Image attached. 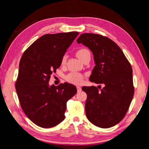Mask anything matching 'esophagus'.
<instances>
[{"instance_id": "obj_1", "label": "esophagus", "mask_w": 149, "mask_h": 149, "mask_svg": "<svg viewBox=\"0 0 149 149\" xmlns=\"http://www.w3.org/2000/svg\"><path fill=\"white\" fill-rule=\"evenodd\" d=\"M77 92H78V93L80 92L81 91V87H79V86H77Z\"/></svg>"}]
</instances>
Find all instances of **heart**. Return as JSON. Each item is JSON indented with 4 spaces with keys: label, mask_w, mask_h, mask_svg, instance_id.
<instances>
[{
    "label": "heart",
    "mask_w": 149,
    "mask_h": 149,
    "mask_svg": "<svg viewBox=\"0 0 149 149\" xmlns=\"http://www.w3.org/2000/svg\"><path fill=\"white\" fill-rule=\"evenodd\" d=\"M87 54H90V51L87 49H85V48H81V49H79L76 51V56L81 60ZM65 61H66V55H64L62 58L61 63L62 64H64ZM65 80L68 82L70 83V84L79 85L83 82L84 75L80 74V73L72 72L65 76Z\"/></svg>",
    "instance_id": "obj_1"
}]
</instances>
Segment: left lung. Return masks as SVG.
<instances>
[{"instance_id": "1", "label": "left lung", "mask_w": 149, "mask_h": 149, "mask_svg": "<svg viewBox=\"0 0 149 149\" xmlns=\"http://www.w3.org/2000/svg\"><path fill=\"white\" fill-rule=\"evenodd\" d=\"M77 43L93 52L95 66L89 80L97 84L83 87L87 93L85 112L93 124L101 128L116 125L127 113L134 95L132 68L122 49L107 37L83 33Z\"/></svg>"}]
</instances>
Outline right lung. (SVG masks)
<instances>
[{
  "instance_id": "obj_1",
  "label": "right lung",
  "mask_w": 149,
  "mask_h": 149,
  "mask_svg": "<svg viewBox=\"0 0 149 149\" xmlns=\"http://www.w3.org/2000/svg\"><path fill=\"white\" fill-rule=\"evenodd\" d=\"M78 34L72 31L42 35L20 59L16 93L25 114L39 127H52L62 122L68 100L76 94L74 85L64 83L49 87V81Z\"/></svg>"
}]
</instances>
